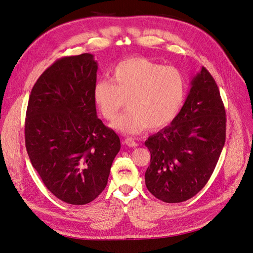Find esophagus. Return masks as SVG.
I'll use <instances>...</instances> for the list:
<instances>
[{
    "label": "esophagus",
    "mask_w": 253,
    "mask_h": 253,
    "mask_svg": "<svg viewBox=\"0 0 253 253\" xmlns=\"http://www.w3.org/2000/svg\"><path fill=\"white\" fill-rule=\"evenodd\" d=\"M125 142H126V144L127 145V147H129V148H135V147H137V145H138V143H137L135 141V139L132 138V137H127V138H126Z\"/></svg>",
    "instance_id": "34e87169"
}]
</instances>
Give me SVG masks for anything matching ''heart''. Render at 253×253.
<instances>
[{"mask_svg":"<svg viewBox=\"0 0 253 253\" xmlns=\"http://www.w3.org/2000/svg\"><path fill=\"white\" fill-rule=\"evenodd\" d=\"M187 95L183 74L142 58L121 61L112 71V80L95 84L93 98L104 119L113 121L126 108L128 111L113 124L125 134H140L148 127H164L178 116Z\"/></svg>","mask_w":253,"mask_h":253,"instance_id":"obj_1","label":"heart"}]
</instances>
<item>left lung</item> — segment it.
<instances>
[{"label": "left lung", "mask_w": 253, "mask_h": 253, "mask_svg": "<svg viewBox=\"0 0 253 253\" xmlns=\"http://www.w3.org/2000/svg\"><path fill=\"white\" fill-rule=\"evenodd\" d=\"M178 116L144 142L151 153L145 186L158 200L196 195L215 169L226 140V111L215 80L202 67Z\"/></svg>", "instance_id": "left-lung-1"}]
</instances>
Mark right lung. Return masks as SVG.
<instances>
[{
	"label": "right lung",
	"mask_w": 253,
	"mask_h": 253,
	"mask_svg": "<svg viewBox=\"0 0 253 253\" xmlns=\"http://www.w3.org/2000/svg\"><path fill=\"white\" fill-rule=\"evenodd\" d=\"M97 70L90 53L58 59L35 83L27 105L30 162L45 187L71 205L102 192L120 150L118 135L97 117Z\"/></svg>",
	"instance_id": "add662e5"
}]
</instances>
